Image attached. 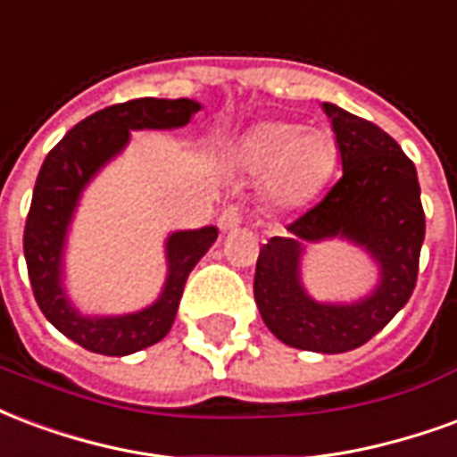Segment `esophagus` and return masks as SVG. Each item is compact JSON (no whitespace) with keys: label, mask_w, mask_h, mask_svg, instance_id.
Here are the masks:
<instances>
[{"label":"esophagus","mask_w":457,"mask_h":457,"mask_svg":"<svg viewBox=\"0 0 457 457\" xmlns=\"http://www.w3.org/2000/svg\"><path fill=\"white\" fill-rule=\"evenodd\" d=\"M243 224V212L238 206H226L221 216H219V226H221V231H233V228H238Z\"/></svg>","instance_id":"obj_1"}]
</instances>
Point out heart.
<instances>
[{
    "mask_svg": "<svg viewBox=\"0 0 457 457\" xmlns=\"http://www.w3.org/2000/svg\"><path fill=\"white\" fill-rule=\"evenodd\" d=\"M236 155L253 175H268V196L278 206H299L321 189L336 162L334 136L292 121L258 123Z\"/></svg>",
    "mask_w": 457,
    "mask_h": 457,
    "instance_id": "heart-1",
    "label": "heart"
}]
</instances>
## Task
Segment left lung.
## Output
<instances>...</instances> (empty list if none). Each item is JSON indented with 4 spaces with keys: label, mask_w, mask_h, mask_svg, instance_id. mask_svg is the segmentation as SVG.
<instances>
[{
    "label": "left lung",
    "mask_w": 457,
    "mask_h": 457,
    "mask_svg": "<svg viewBox=\"0 0 457 457\" xmlns=\"http://www.w3.org/2000/svg\"><path fill=\"white\" fill-rule=\"evenodd\" d=\"M341 151L343 175L328 195L272 236L255 262L253 295L265 326L299 351L345 353L361 348L409 302L419 275L426 219L411 160L372 121L324 104ZM345 237L362 245L380 268L373 295L353 305H324L298 279L304 242Z\"/></svg>",
    "instance_id": "left-lung-1"
}]
</instances>
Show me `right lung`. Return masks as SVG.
<instances>
[{"mask_svg": "<svg viewBox=\"0 0 457 457\" xmlns=\"http://www.w3.org/2000/svg\"><path fill=\"white\" fill-rule=\"evenodd\" d=\"M202 106L195 99H155L143 96L123 104L106 106L70 129L62 141L43 160L33 187L23 255L31 279L33 297L46 319L60 334L82 348L102 355H129L165 338L178 314L182 289L199 258L216 241L214 226L172 233L165 243L168 279L158 302L136 314L82 316L70 304L62 289V248L68 226L82 189L141 129H179Z\"/></svg>", "mask_w": 457, "mask_h": 457, "instance_id": "1", "label": "right lung"}]
</instances>
